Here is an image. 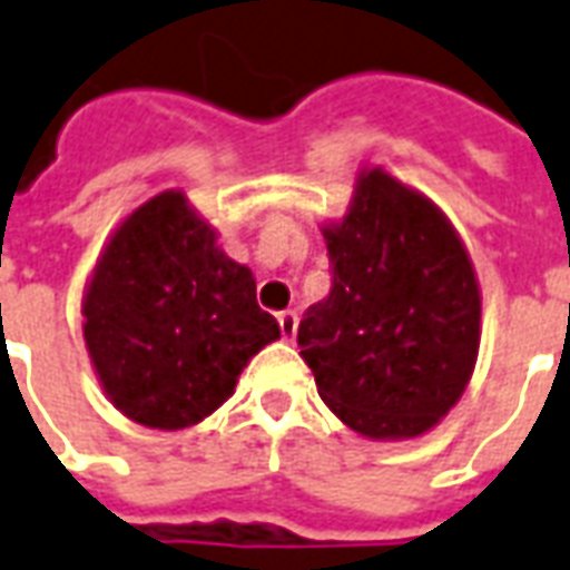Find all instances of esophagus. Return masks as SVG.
Segmentation results:
<instances>
[{
  "label": "esophagus",
  "mask_w": 570,
  "mask_h": 570,
  "mask_svg": "<svg viewBox=\"0 0 570 570\" xmlns=\"http://www.w3.org/2000/svg\"><path fill=\"white\" fill-rule=\"evenodd\" d=\"M279 327L285 340H294V333H297V312H279Z\"/></svg>",
  "instance_id": "obj_1"
}]
</instances>
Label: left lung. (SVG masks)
Wrapping results in <instances>:
<instances>
[{
    "label": "left lung",
    "mask_w": 570,
    "mask_h": 570,
    "mask_svg": "<svg viewBox=\"0 0 570 570\" xmlns=\"http://www.w3.org/2000/svg\"><path fill=\"white\" fill-rule=\"evenodd\" d=\"M333 288L297 345L318 396L370 439H414L463 396L481 345V291L463 239L421 191L363 170L324 228Z\"/></svg>",
    "instance_id": "left-lung-1"
}]
</instances>
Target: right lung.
Wrapping results in <instances>:
<instances>
[{"mask_svg": "<svg viewBox=\"0 0 570 570\" xmlns=\"http://www.w3.org/2000/svg\"><path fill=\"white\" fill-rule=\"evenodd\" d=\"M83 340L119 412L153 430L204 421L243 366L279 340L255 301L252 269L216 246L183 191L128 216L101 252L83 297Z\"/></svg>", "mask_w": 570, "mask_h": 570, "instance_id": "right-lung-1", "label": "right lung"}]
</instances>
